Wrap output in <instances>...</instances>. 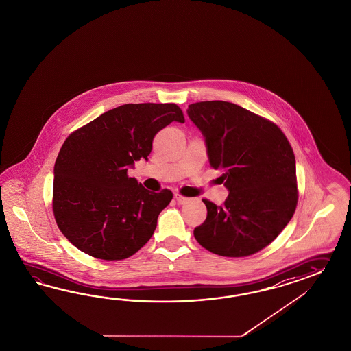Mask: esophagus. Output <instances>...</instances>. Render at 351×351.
Masks as SVG:
<instances>
[{"instance_id":"obj_1","label":"esophagus","mask_w":351,"mask_h":351,"mask_svg":"<svg viewBox=\"0 0 351 351\" xmlns=\"http://www.w3.org/2000/svg\"><path fill=\"white\" fill-rule=\"evenodd\" d=\"M175 199L178 200L179 204H185V203L189 200V198L181 195L180 193H175Z\"/></svg>"}]
</instances>
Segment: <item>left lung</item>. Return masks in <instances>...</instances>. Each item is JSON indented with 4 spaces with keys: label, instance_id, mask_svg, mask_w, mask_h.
Returning <instances> with one entry per match:
<instances>
[{
    "label": "left lung",
    "instance_id": "obj_1",
    "mask_svg": "<svg viewBox=\"0 0 351 351\" xmlns=\"http://www.w3.org/2000/svg\"><path fill=\"white\" fill-rule=\"evenodd\" d=\"M188 114L206 138L210 167L222 172L230 191L221 207L203 199L207 217L194 237L218 256L256 254L280 235L296 209L294 151L275 123L237 104L197 102Z\"/></svg>",
    "mask_w": 351,
    "mask_h": 351
}]
</instances>
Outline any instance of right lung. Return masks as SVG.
I'll return each mask as SVG.
<instances>
[{"label": "right lung", "instance_id": "add662e5", "mask_svg": "<svg viewBox=\"0 0 351 351\" xmlns=\"http://www.w3.org/2000/svg\"><path fill=\"white\" fill-rule=\"evenodd\" d=\"M172 121L185 123L178 104H123L67 136L55 163L52 209L79 250L121 261L151 239L172 191L151 193L128 169L148 160L154 135Z\"/></svg>", "mask_w": 351, "mask_h": 351}]
</instances>
